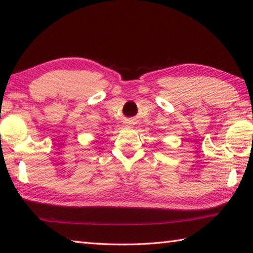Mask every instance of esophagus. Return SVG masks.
I'll return each mask as SVG.
<instances>
[{
	"mask_svg": "<svg viewBox=\"0 0 253 253\" xmlns=\"http://www.w3.org/2000/svg\"><path fill=\"white\" fill-rule=\"evenodd\" d=\"M129 126H131V123H130V122L128 123V127H129Z\"/></svg>",
	"mask_w": 253,
	"mask_h": 253,
	"instance_id": "obj_1",
	"label": "esophagus"
}]
</instances>
